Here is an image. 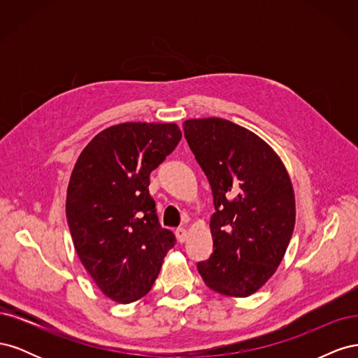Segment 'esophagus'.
<instances>
[{"instance_id":"1","label":"esophagus","mask_w":358,"mask_h":358,"mask_svg":"<svg viewBox=\"0 0 358 358\" xmlns=\"http://www.w3.org/2000/svg\"><path fill=\"white\" fill-rule=\"evenodd\" d=\"M176 239L179 243H185V241L188 239V233L185 229H178L176 230Z\"/></svg>"}]
</instances>
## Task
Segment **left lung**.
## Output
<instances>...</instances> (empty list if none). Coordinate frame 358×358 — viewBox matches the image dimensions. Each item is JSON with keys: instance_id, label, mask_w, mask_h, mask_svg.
Returning a JSON list of instances; mask_svg holds the SVG:
<instances>
[{"instance_id": "8db88e82", "label": "left lung", "mask_w": 358, "mask_h": 358, "mask_svg": "<svg viewBox=\"0 0 358 358\" xmlns=\"http://www.w3.org/2000/svg\"><path fill=\"white\" fill-rule=\"evenodd\" d=\"M183 131L215 204V249L199 273L220 294L251 296L273 276L294 231L288 171L262 137L227 119H188Z\"/></svg>"}]
</instances>
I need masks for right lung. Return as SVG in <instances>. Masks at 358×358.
Returning <instances> with one entry per match:
<instances>
[{
	"label": "right lung",
	"mask_w": 358,
	"mask_h": 358,
	"mask_svg": "<svg viewBox=\"0 0 358 358\" xmlns=\"http://www.w3.org/2000/svg\"><path fill=\"white\" fill-rule=\"evenodd\" d=\"M180 138L176 124L124 122L96 134L74 164L66 213L76 252L117 303L146 296L175 246L158 222L149 176Z\"/></svg>",
	"instance_id": "1"
}]
</instances>
